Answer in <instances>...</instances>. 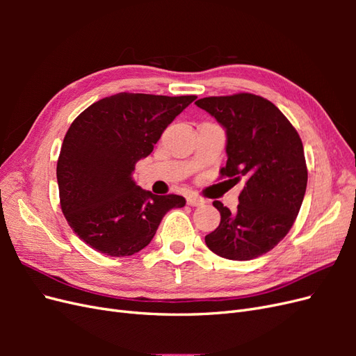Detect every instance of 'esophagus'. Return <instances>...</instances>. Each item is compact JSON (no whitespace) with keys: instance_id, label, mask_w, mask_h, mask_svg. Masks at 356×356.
<instances>
[{"instance_id":"1","label":"esophagus","mask_w":356,"mask_h":356,"mask_svg":"<svg viewBox=\"0 0 356 356\" xmlns=\"http://www.w3.org/2000/svg\"><path fill=\"white\" fill-rule=\"evenodd\" d=\"M187 203L190 204V207H200V204L204 203V200L202 197H197V196H188Z\"/></svg>"}]
</instances>
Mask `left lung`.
Segmentation results:
<instances>
[{
	"label": "left lung",
	"mask_w": 356,
	"mask_h": 356,
	"mask_svg": "<svg viewBox=\"0 0 356 356\" xmlns=\"http://www.w3.org/2000/svg\"><path fill=\"white\" fill-rule=\"evenodd\" d=\"M196 105L227 136L221 175L233 184L245 181L234 212L213 202L221 221L204 242L227 260H252L273 250L297 218L307 186L303 144L288 118L261 96H209Z\"/></svg>",
	"instance_id": "8db88e82"
}]
</instances>
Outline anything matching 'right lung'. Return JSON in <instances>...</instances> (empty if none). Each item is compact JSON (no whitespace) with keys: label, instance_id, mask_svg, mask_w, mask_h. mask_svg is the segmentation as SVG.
<instances>
[{"label":"right lung","instance_id":"right-lung-1","mask_svg":"<svg viewBox=\"0 0 356 356\" xmlns=\"http://www.w3.org/2000/svg\"><path fill=\"white\" fill-rule=\"evenodd\" d=\"M196 96L117 93L86 108L63 138L56 177L60 208L72 232L111 257L139 252L161 218L186 199L157 196L134 179L138 160Z\"/></svg>","mask_w":356,"mask_h":356}]
</instances>
